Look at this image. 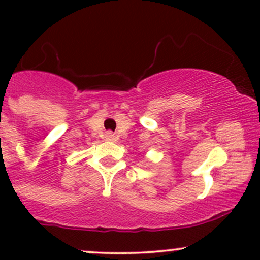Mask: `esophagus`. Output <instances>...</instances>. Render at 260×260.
<instances>
[{
    "mask_svg": "<svg viewBox=\"0 0 260 260\" xmlns=\"http://www.w3.org/2000/svg\"><path fill=\"white\" fill-rule=\"evenodd\" d=\"M105 138H106L107 140H110V142H115V140H116L115 134H113L112 132H107V133H106V137H105Z\"/></svg>",
    "mask_w": 260,
    "mask_h": 260,
    "instance_id": "obj_1",
    "label": "esophagus"
}]
</instances>
